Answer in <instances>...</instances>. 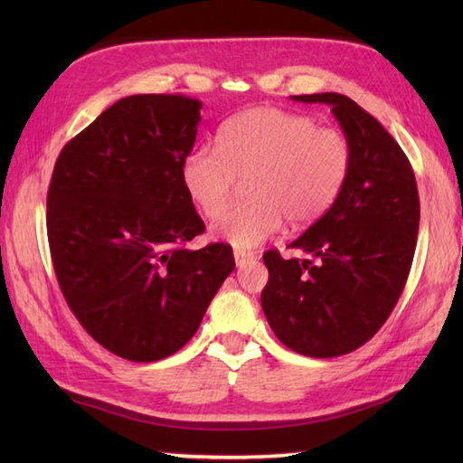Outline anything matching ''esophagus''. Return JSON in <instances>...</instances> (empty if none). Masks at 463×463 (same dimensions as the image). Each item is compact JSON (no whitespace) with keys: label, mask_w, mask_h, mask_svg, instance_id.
<instances>
[{"label":"esophagus","mask_w":463,"mask_h":463,"mask_svg":"<svg viewBox=\"0 0 463 463\" xmlns=\"http://www.w3.org/2000/svg\"><path fill=\"white\" fill-rule=\"evenodd\" d=\"M254 252L249 250H234V262H237V267H244L249 260H254Z\"/></svg>","instance_id":"obj_1"}]
</instances>
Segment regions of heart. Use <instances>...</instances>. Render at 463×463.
<instances>
[{
  "label": "heart",
  "instance_id": "1",
  "mask_svg": "<svg viewBox=\"0 0 463 463\" xmlns=\"http://www.w3.org/2000/svg\"><path fill=\"white\" fill-rule=\"evenodd\" d=\"M221 145H199L184 156L181 181L204 216L228 203L238 176L250 175L253 199L214 222L216 237L237 249H254L280 231L284 219L304 226L336 201L350 171L348 137L318 127L310 115L254 107L222 125Z\"/></svg>",
  "mask_w": 463,
  "mask_h": 463
}]
</instances>
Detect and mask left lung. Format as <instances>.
Returning <instances> with one entry per match:
<instances>
[{"mask_svg":"<svg viewBox=\"0 0 463 463\" xmlns=\"http://www.w3.org/2000/svg\"><path fill=\"white\" fill-rule=\"evenodd\" d=\"M292 99L332 107L350 141L352 163L334 204L290 244L312 259L264 252L269 282L260 302L284 346L334 358L366 344L406 287L420 226L418 184L394 137L350 97Z\"/></svg>","mask_w":463,"mask_h":463,"instance_id":"8db88e82","label":"left lung"}]
</instances>
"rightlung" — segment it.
Segmentation results:
<instances>
[{"label":"right lung","instance_id":"add662e5","mask_svg":"<svg viewBox=\"0 0 463 463\" xmlns=\"http://www.w3.org/2000/svg\"><path fill=\"white\" fill-rule=\"evenodd\" d=\"M201 101L131 95L59 153L47 239L69 308L103 348L131 362L171 356L234 269L224 242L189 250L204 222L181 181Z\"/></svg>","mask_w":463,"mask_h":463}]
</instances>
